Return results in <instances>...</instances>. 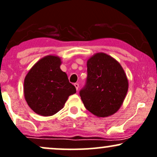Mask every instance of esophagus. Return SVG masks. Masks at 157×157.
Returning a JSON list of instances; mask_svg holds the SVG:
<instances>
[{"label": "esophagus", "mask_w": 157, "mask_h": 157, "mask_svg": "<svg viewBox=\"0 0 157 157\" xmlns=\"http://www.w3.org/2000/svg\"><path fill=\"white\" fill-rule=\"evenodd\" d=\"M74 86H75V87L76 88V90H77V91H78V89H79V84H78V83H75V84H74Z\"/></svg>", "instance_id": "esophagus-1"}]
</instances>
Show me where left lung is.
<instances>
[{
	"mask_svg": "<svg viewBox=\"0 0 157 157\" xmlns=\"http://www.w3.org/2000/svg\"><path fill=\"white\" fill-rule=\"evenodd\" d=\"M86 85L80 91L86 109L97 117L117 112L128 89V80L120 63L99 52L88 59Z\"/></svg>",
	"mask_w": 157,
	"mask_h": 157,
	"instance_id": "1",
	"label": "left lung"
}]
</instances>
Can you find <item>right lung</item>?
Masks as SVG:
<instances>
[{
  "instance_id": "add662e5",
  "label": "right lung",
  "mask_w": 157,
  "mask_h": 157,
  "mask_svg": "<svg viewBox=\"0 0 157 157\" xmlns=\"http://www.w3.org/2000/svg\"><path fill=\"white\" fill-rule=\"evenodd\" d=\"M61 58L47 55L30 68L24 79L25 100L34 112L44 117L52 116L64 107L76 89L60 69Z\"/></svg>"
}]
</instances>
